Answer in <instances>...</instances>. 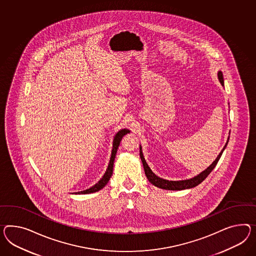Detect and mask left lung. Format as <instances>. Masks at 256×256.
<instances>
[{
	"label": "left lung",
	"mask_w": 256,
	"mask_h": 256,
	"mask_svg": "<svg viewBox=\"0 0 256 256\" xmlns=\"http://www.w3.org/2000/svg\"><path fill=\"white\" fill-rule=\"evenodd\" d=\"M218 80L221 84V86L224 87V78L223 73L221 70H219L218 73ZM228 140H230V136L228 138V141L224 144V146L223 148V150H221V152L219 153V155L217 156L216 160H214V162L210 164L209 167H207V169L202 170V172H200L198 174H197L196 176L192 177L190 179H186V180H178V181H172V180H167V179H164L162 177L158 176H156L152 170L150 169V167L148 165L146 160H144V155H143V152H142V146L140 144V158H141V160H142V164L144 166V174H146V176L148 179V181L150 182L152 184H154L155 186H157L158 188H162V190H188V188H195L197 186L198 184L202 183L204 181V179L206 177L208 176L210 174V172L214 170V168L216 166L218 160H220V158L223 154V151L226 150L228 143Z\"/></svg>",
	"instance_id": "left-lung-1"
}]
</instances>
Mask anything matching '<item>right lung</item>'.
Here are the masks:
<instances>
[{"label": "right lung", "mask_w": 256, "mask_h": 256, "mask_svg": "<svg viewBox=\"0 0 256 256\" xmlns=\"http://www.w3.org/2000/svg\"><path fill=\"white\" fill-rule=\"evenodd\" d=\"M130 132V130L128 129H122L115 134L114 139H113V143H112V155H110V162L108 165V168L106 170L104 174V176H102V178L99 180L98 183L96 184H94L92 186H91L90 188H87L86 190H82V191H79V192H75L74 194H89V193H94V192H98L99 190H102L103 188H105V186H106V184L108 183L110 179L112 176V172H113V165H114V160L116 157V154H117V150H118V146L120 143L122 141V138L126 134Z\"/></svg>", "instance_id": "right-lung-1"}]
</instances>
